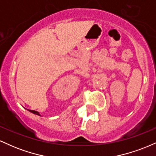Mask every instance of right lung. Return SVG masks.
Returning a JSON list of instances; mask_svg holds the SVG:
<instances>
[{"instance_id": "add662e5", "label": "right lung", "mask_w": 156, "mask_h": 156, "mask_svg": "<svg viewBox=\"0 0 156 156\" xmlns=\"http://www.w3.org/2000/svg\"><path fill=\"white\" fill-rule=\"evenodd\" d=\"M27 110H28V112H30L33 113V114H37V115L41 116V115H40V114H39V113L38 112H37V111H34V110H28V109H27Z\"/></svg>"}]
</instances>
